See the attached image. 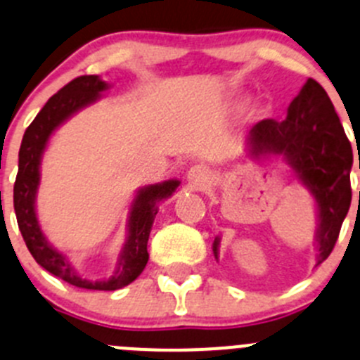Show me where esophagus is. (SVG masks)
<instances>
[{"instance_id": "obj_1", "label": "esophagus", "mask_w": 360, "mask_h": 360, "mask_svg": "<svg viewBox=\"0 0 360 360\" xmlns=\"http://www.w3.org/2000/svg\"><path fill=\"white\" fill-rule=\"evenodd\" d=\"M188 181H190L193 188L202 190L211 181V169L205 165H193L188 170Z\"/></svg>"}]
</instances>
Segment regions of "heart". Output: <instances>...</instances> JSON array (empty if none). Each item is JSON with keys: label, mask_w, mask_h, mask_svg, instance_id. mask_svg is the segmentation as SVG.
Wrapping results in <instances>:
<instances>
[{"label": "heart", "mask_w": 360, "mask_h": 360, "mask_svg": "<svg viewBox=\"0 0 360 360\" xmlns=\"http://www.w3.org/2000/svg\"><path fill=\"white\" fill-rule=\"evenodd\" d=\"M255 114H264V109H262V107H257V109H255Z\"/></svg>", "instance_id": "obj_1"}]
</instances>
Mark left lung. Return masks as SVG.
<instances>
[{"mask_svg": "<svg viewBox=\"0 0 360 360\" xmlns=\"http://www.w3.org/2000/svg\"><path fill=\"white\" fill-rule=\"evenodd\" d=\"M251 158L281 156L294 169L316 202V265L333 251L350 209L352 144L340 123L333 102L316 80L308 79L292 100L283 121L264 120L246 139ZM219 237L212 243L218 258Z\"/></svg>", "mask_w": 360, "mask_h": 360, "instance_id": "left-lung-1", "label": "left lung"}]
</instances>
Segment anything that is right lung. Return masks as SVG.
Returning a JSON list of instances; mask_svg holds the SVG:
<instances>
[{
    "label": "right lung",
    "mask_w": 360,
    "mask_h": 360,
    "mask_svg": "<svg viewBox=\"0 0 360 360\" xmlns=\"http://www.w3.org/2000/svg\"><path fill=\"white\" fill-rule=\"evenodd\" d=\"M109 84L98 75H82L73 79L49 98L44 109L37 114L33 123L27 127L19 149V172L13 184V209H15L19 230L27 250L37 264L45 271L61 278L66 283L87 290H117L137 280L149 260L148 239L153 221L158 212V202L169 198L181 181L169 179L158 184H149L137 191L128 218V237L117 258V269L109 280L91 281L79 276L68 258L51 246L38 225L34 200L40 186V163L52 131L65 123L68 117L84 107L91 105L100 98Z\"/></svg>",
    "instance_id": "1"
}]
</instances>
